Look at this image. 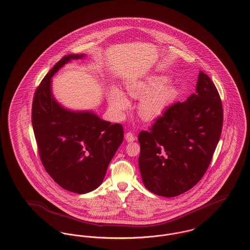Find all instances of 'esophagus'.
<instances>
[{"label": "esophagus", "instance_id": "obj_1", "mask_svg": "<svg viewBox=\"0 0 250 250\" xmlns=\"http://www.w3.org/2000/svg\"><path fill=\"white\" fill-rule=\"evenodd\" d=\"M125 140L127 142H134L136 140V136L132 132H127L125 134Z\"/></svg>", "mask_w": 250, "mask_h": 250}]
</instances>
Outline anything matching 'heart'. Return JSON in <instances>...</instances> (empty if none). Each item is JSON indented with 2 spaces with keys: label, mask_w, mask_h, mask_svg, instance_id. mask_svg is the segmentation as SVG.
Segmentation results:
<instances>
[{
  "label": "heart",
  "mask_w": 250,
  "mask_h": 250,
  "mask_svg": "<svg viewBox=\"0 0 250 250\" xmlns=\"http://www.w3.org/2000/svg\"><path fill=\"white\" fill-rule=\"evenodd\" d=\"M168 83L166 76H153L146 80L134 81L126 85L127 92L134 98H143L139 105V113L146 120L159 117L166 105L176 96V88L164 87ZM108 102L111 110L117 116L123 115L129 107L130 101L118 88L109 91Z\"/></svg>",
  "instance_id": "b5f03b06"
}]
</instances>
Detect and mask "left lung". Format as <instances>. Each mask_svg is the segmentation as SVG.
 <instances>
[{"mask_svg":"<svg viewBox=\"0 0 250 250\" xmlns=\"http://www.w3.org/2000/svg\"><path fill=\"white\" fill-rule=\"evenodd\" d=\"M192 93L165 108L139 133V167L147 190L165 197L189 191L205 175L220 139L223 106L211 79L199 72Z\"/></svg>","mask_w":250,"mask_h":250,"instance_id":"obj_1","label":"left lung"}]
</instances>
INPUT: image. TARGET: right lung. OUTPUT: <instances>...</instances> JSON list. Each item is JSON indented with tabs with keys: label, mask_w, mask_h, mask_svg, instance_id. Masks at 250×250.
I'll return each instance as SVG.
<instances>
[{
	"label": "right lung",
	"mask_w": 250,
	"mask_h": 250,
	"mask_svg": "<svg viewBox=\"0 0 250 250\" xmlns=\"http://www.w3.org/2000/svg\"><path fill=\"white\" fill-rule=\"evenodd\" d=\"M82 57L60 59L38 86L32 104V125L42 163L60 187L75 193L100 186L124 140L122 125H111L91 112L67 110L53 98L51 77L71 59Z\"/></svg>",
	"instance_id": "1"
}]
</instances>
